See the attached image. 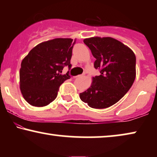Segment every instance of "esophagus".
Listing matches in <instances>:
<instances>
[{
    "mask_svg": "<svg viewBox=\"0 0 157 157\" xmlns=\"http://www.w3.org/2000/svg\"><path fill=\"white\" fill-rule=\"evenodd\" d=\"M82 76V75H77L76 76H75V78H79V77Z\"/></svg>",
    "mask_w": 157,
    "mask_h": 157,
    "instance_id": "obj_1",
    "label": "esophagus"
}]
</instances>
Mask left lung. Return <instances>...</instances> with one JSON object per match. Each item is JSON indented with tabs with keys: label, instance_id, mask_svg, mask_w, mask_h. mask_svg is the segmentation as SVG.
Here are the masks:
<instances>
[{
	"label": "left lung",
	"instance_id": "obj_1",
	"mask_svg": "<svg viewBox=\"0 0 157 157\" xmlns=\"http://www.w3.org/2000/svg\"><path fill=\"white\" fill-rule=\"evenodd\" d=\"M84 44L96 59L94 68L101 75L92 78L86 91L79 94L94 109H105L119 101L136 78V56L129 47L111 37L85 38Z\"/></svg>",
	"mask_w": 157,
	"mask_h": 157
}]
</instances>
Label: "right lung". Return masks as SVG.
Here are the masks:
<instances>
[{
  "instance_id": "right-lung-1",
  "label": "right lung",
  "mask_w": 157,
  "mask_h": 157,
  "mask_svg": "<svg viewBox=\"0 0 157 157\" xmlns=\"http://www.w3.org/2000/svg\"><path fill=\"white\" fill-rule=\"evenodd\" d=\"M68 38H58L38 44L21 62L20 89L30 105L43 107L56 98L59 86L67 79L61 74L64 66L70 63L75 44Z\"/></svg>"
}]
</instances>
